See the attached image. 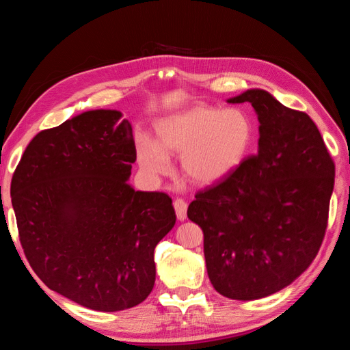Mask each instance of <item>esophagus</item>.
<instances>
[{
	"label": "esophagus",
	"instance_id": "1",
	"mask_svg": "<svg viewBox=\"0 0 350 350\" xmlns=\"http://www.w3.org/2000/svg\"><path fill=\"white\" fill-rule=\"evenodd\" d=\"M174 207L176 211L178 220H185L187 219V203L183 198H176L174 201Z\"/></svg>",
	"mask_w": 350,
	"mask_h": 350
}]
</instances>
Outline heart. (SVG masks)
<instances>
[{"mask_svg": "<svg viewBox=\"0 0 350 350\" xmlns=\"http://www.w3.org/2000/svg\"><path fill=\"white\" fill-rule=\"evenodd\" d=\"M252 140V124L238 109L197 105L157 124V140L142 139L137 157L152 176L171 172L166 154H181V171L196 184L216 183L245 159Z\"/></svg>", "mask_w": 350, "mask_h": 350, "instance_id": "heart-1", "label": "heart"}]
</instances>
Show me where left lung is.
I'll use <instances>...</instances> for the list:
<instances>
[{
	"label": "left lung",
	"mask_w": 350,
	"mask_h": 350,
	"mask_svg": "<svg viewBox=\"0 0 350 350\" xmlns=\"http://www.w3.org/2000/svg\"><path fill=\"white\" fill-rule=\"evenodd\" d=\"M228 102H250L256 109L258 153L200 189L187 216L203 230L213 288L226 298L252 301L286 288L319 254L334 162L310 116L269 92L251 89Z\"/></svg>",
	"instance_id": "1"
}]
</instances>
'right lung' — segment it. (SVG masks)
<instances>
[{
  "instance_id": "1",
  "label": "right lung",
  "mask_w": 350,
  "mask_h": 350,
  "mask_svg": "<svg viewBox=\"0 0 350 350\" xmlns=\"http://www.w3.org/2000/svg\"><path fill=\"white\" fill-rule=\"evenodd\" d=\"M121 116L89 111L38 133L12 179L20 243L36 276L105 312L149 296L154 248L176 220L167 194L126 183L135 144Z\"/></svg>"
}]
</instances>
